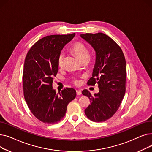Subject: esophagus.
Instances as JSON below:
<instances>
[{"instance_id":"esophagus-1","label":"esophagus","mask_w":152,"mask_h":152,"mask_svg":"<svg viewBox=\"0 0 152 152\" xmlns=\"http://www.w3.org/2000/svg\"><path fill=\"white\" fill-rule=\"evenodd\" d=\"M81 90H76V94L77 95H81Z\"/></svg>"}]
</instances>
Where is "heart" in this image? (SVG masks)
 Returning <instances> with one entry per match:
<instances>
[{
	"mask_svg": "<svg viewBox=\"0 0 152 152\" xmlns=\"http://www.w3.org/2000/svg\"><path fill=\"white\" fill-rule=\"evenodd\" d=\"M71 51L74 53L77 57L80 59L81 61L89 57V51L86 46L81 42H76L72 44L70 47ZM64 58H65V55L63 52H60L57 57V65L58 67H62L63 65ZM81 83V81L79 79H75L74 84L75 85H79Z\"/></svg>",
	"mask_w": 152,
	"mask_h": 152,
	"instance_id": "obj_1",
	"label": "heart"
}]
</instances>
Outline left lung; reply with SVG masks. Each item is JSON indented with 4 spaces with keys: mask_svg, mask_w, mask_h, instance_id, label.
Listing matches in <instances>:
<instances>
[{
    "mask_svg": "<svg viewBox=\"0 0 152 152\" xmlns=\"http://www.w3.org/2000/svg\"><path fill=\"white\" fill-rule=\"evenodd\" d=\"M81 37L96 52V62L89 86L97 84L99 92L94 95L86 89L82 94L91 100L84 112L90 120L103 122L112 117L120 106L126 92V60L119 47L102 33H86Z\"/></svg>",
    "mask_w": 152,
    "mask_h": 152,
    "instance_id": "obj_1",
    "label": "left lung"
}]
</instances>
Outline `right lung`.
Listing matches in <instances>:
<instances>
[{"mask_svg":"<svg viewBox=\"0 0 152 152\" xmlns=\"http://www.w3.org/2000/svg\"><path fill=\"white\" fill-rule=\"evenodd\" d=\"M75 36H45L32 46L26 56L23 72L24 97L31 113L42 123L61 121L68 103L76 97L73 88L64 89L58 95L52 87L58 71V55Z\"/></svg>","mask_w":152,"mask_h":152,"instance_id":"obj_1","label":"right lung"}]
</instances>
